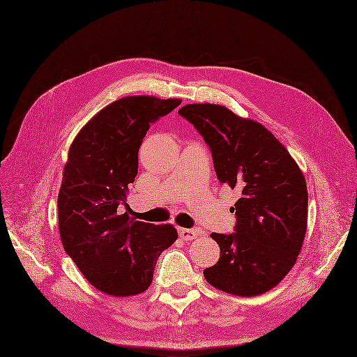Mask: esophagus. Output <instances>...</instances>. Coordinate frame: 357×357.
<instances>
[{"label": "esophagus", "mask_w": 357, "mask_h": 357, "mask_svg": "<svg viewBox=\"0 0 357 357\" xmlns=\"http://www.w3.org/2000/svg\"><path fill=\"white\" fill-rule=\"evenodd\" d=\"M178 234L183 240H194V238H197V236L202 235L200 231L192 229V228H178Z\"/></svg>", "instance_id": "1"}]
</instances>
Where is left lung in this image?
<instances>
[{
	"instance_id": "8db88e82",
	"label": "left lung",
	"mask_w": 357,
	"mask_h": 357,
	"mask_svg": "<svg viewBox=\"0 0 357 357\" xmlns=\"http://www.w3.org/2000/svg\"><path fill=\"white\" fill-rule=\"evenodd\" d=\"M213 157L220 183L240 188L234 232H212L220 247L206 281L222 291L252 297L269 291L291 271L307 228L305 176L284 145L257 122L223 105L187 104L178 112Z\"/></svg>"
}]
</instances>
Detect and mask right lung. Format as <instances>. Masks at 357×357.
<instances>
[{
    "mask_svg": "<svg viewBox=\"0 0 357 357\" xmlns=\"http://www.w3.org/2000/svg\"><path fill=\"white\" fill-rule=\"evenodd\" d=\"M181 100L138 96L117 100L79 132L69 150L59 192L60 238L79 271L114 297L144 293L158 256L176 229L119 215L138 174V151L147 130Z\"/></svg>",
    "mask_w": 357,
    "mask_h": 357,
    "instance_id": "1",
    "label": "right lung"
}]
</instances>
